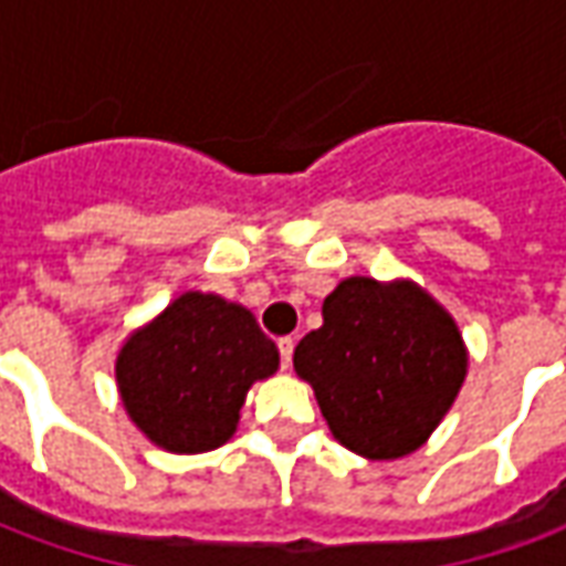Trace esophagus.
I'll use <instances>...</instances> for the list:
<instances>
[{"label": "esophagus", "instance_id": "obj_1", "mask_svg": "<svg viewBox=\"0 0 566 566\" xmlns=\"http://www.w3.org/2000/svg\"><path fill=\"white\" fill-rule=\"evenodd\" d=\"M279 357H282V367L287 369L291 367V357H294V339H291V336H282V339H279Z\"/></svg>", "mask_w": 566, "mask_h": 566}]
</instances>
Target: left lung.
I'll return each instance as SVG.
<instances>
[{
	"mask_svg": "<svg viewBox=\"0 0 566 566\" xmlns=\"http://www.w3.org/2000/svg\"><path fill=\"white\" fill-rule=\"evenodd\" d=\"M294 369L315 388L333 437L364 458L416 451L442 421L467 376L458 324L416 284L345 279L324 300Z\"/></svg>",
	"mask_w": 566,
	"mask_h": 566,
	"instance_id": "left-lung-1",
	"label": "left lung"
}]
</instances>
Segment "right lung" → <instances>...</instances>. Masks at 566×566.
Masks as SVG:
<instances>
[{
  "label": "right lung",
  "mask_w": 566,
  "mask_h": 566,
  "mask_svg": "<svg viewBox=\"0 0 566 566\" xmlns=\"http://www.w3.org/2000/svg\"><path fill=\"white\" fill-rule=\"evenodd\" d=\"M275 369L279 348L248 308L193 291L129 336L117 388L150 442L197 454L233 437L248 388Z\"/></svg>",
  "instance_id": "add662e5"
}]
</instances>
